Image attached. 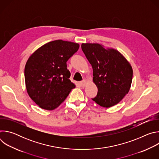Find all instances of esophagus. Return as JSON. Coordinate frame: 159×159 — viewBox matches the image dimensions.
Masks as SVG:
<instances>
[{
    "label": "esophagus",
    "instance_id": "obj_1",
    "mask_svg": "<svg viewBox=\"0 0 159 159\" xmlns=\"http://www.w3.org/2000/svg\"><path fill=\"white\" fill-rule=\"evenodd\" d=\"M86 84H87V82H86V80H84L80 82V85H81L82 87H84V86L86 85Z\"/></svg>",
    "mask_w": 159,
    "mask_h": 159
}]
</instances>
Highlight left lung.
<instances>
[{
	"label": "left lung",
	"instance_id": "obj_1",
	"mask_svg": "<svg viewBox=\"0 0 159 159\" xmlns=\"http://www.w3.org/2000/svg\"><path fill=\"white\" fill-rule=\"evenodd\" d=\"M82 50L93 69V82L98 92L92 99L104 107L120 102L129 92L132 67L117 50L104 48L98 43H82Z\"/></svg>",
	"mask_w": 159,
	"mask_h": 159
}]
</instances>
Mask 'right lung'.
<instances>
[{"label": "right lung", "mask_w": 159, "mask_h": 159, "mask_svg": "<svg viewBox=\"0 0 159 159\" xmlns=\"http://www.w3.org/2000/svg\"><path fill=\"white\" fill-rule=\"evenodd\" d=\"M79 48L78 43L55 40L43 45L28 60L25 69L26 90L41 108L55 109L75 88L66 61Z\"/></svg>", "instance_id": "1"}]
</instances>
